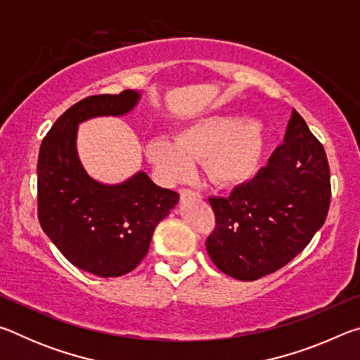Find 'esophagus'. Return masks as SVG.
I'll return each instance as SVG.
<instances>
[{
	"label": "esophagus",
	"mask_w": 360,
	"mask_h": 360,
	"mask_svg": "<svg viewBox=\"0 0 360 360\" xmlns=\"http://www.w3.org/2000/svg\"><path fill=\"white\" fill-rule=\"evenodd\" d=\"M179 195H181V200H186V198H200V197H202V195H200L198 192L191 191V188H181Z\"/></svg>",
	"instance_id": "esophagus-1"
}]
</instances>
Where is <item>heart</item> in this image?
Instances as JSON below:
<instances>
[{
	"mask_svg": "<svg viewBox=\"0 0 360 360\" xmlns=\"http://www.w3.org/2000/svg\"><path fill=\"white\" fill-rule=\"evenodd\" d=\"M262 152V127L252 119L221 115L200 120L181 130L174 143L155 138L148 157L168 182L191 178L193 162H203L206 178L214 186H238L251 178Z\"/></svg>",
	"mask_w": 360,
	"mask_h": 360,
	"instance_id": "b5f03b06",
	"label": "heart"
}]
</instances>
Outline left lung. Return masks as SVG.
Returning <instances> with one entry per match:
<instances>
[{
	"instance_id": "left-lung-1",
	"label": "left lung",
	"mask_w": 360,
	"mask_h": 360,
	"mask_svg": "<svg viewBox=\"0 0 360 360\" xmlns=\"http://www.w3.org/2000/svg\"><path fill=\"white\" fill-rule=\"evenodd\" d=\"M216 227L206 251L219 270L255 281L300 254L326 222L330 169L318 138L295 109L279 144L251 181L211 197Z\"/></svg>"
}]
</instances>
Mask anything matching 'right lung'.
<instances>
[{
	"instance_id": "right-lung-1",
	"label": "right lung",
	"mask_w": 360,
	"mask_h": 360,
	"mask_svg": "<svg viewBox=\"0 0 360 360\" xmlns=\"http://www.w3.org/2000/svg\"><path fill=\"white\" fill-rule=\"evenodd\" d=\"M141 94L95 95L72 105L42 139L38 158V217L44 233L72 265L100 278L135 270L149 251L157 224L179 195L144 172L120 184L90 178L76 149L77 125L101 115H125Z\"/></svg>"
}]
</instances>
